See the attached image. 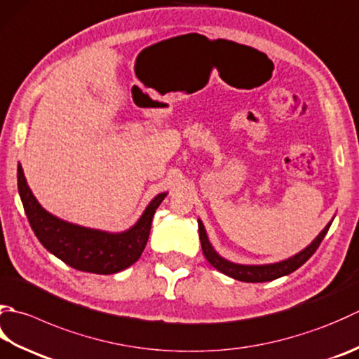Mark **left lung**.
Returning <instances> with one entry per match:
<instances>
[{
	"label": "left lung",
	"instance_id": "left-lung-1",
	"mask_svg": "<svg viewBox=\"0 0 359 359\" xmlns=\"http://www.w3.org/2000/svg\"><path fill=\"white\" fill-rule=\"evenodd\" d=\"M199 224V238H201V245H202V252L205 255L207 262L213 266L215 269H217L226 276L240 280V282H248V283H259V282H271V280L280 278L283 276H287V273L294 272L299 269L302 264L310 259V257L314 254L320 245L324 236L327 235V231L332 226V222L327 224V227L320 231L318 238L305 248L302 252H299L297 255H294L287 259H283L280 263H273V264H262V266H248V264H236L227 262L222 257L216 254V250L212 248V244L208 241V236L205 233V229H203V224L198 221Z\"/></svg>",
	"mask_w": 359,
	"mask_h": 359
}]
</instances>
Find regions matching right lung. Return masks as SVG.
Masks as SVG:
<instances>
[{
    "mask_svg": "<svg viewBox=\"0 0 359 359\" xmlns=\"http://www.w3.org/2000/svg\"><path fill=\"white\" fill-rule=\"evenodd\" d=\"M18 193L35 236L46 250L72 268L109 276L129 268L142 257L149 238L152 217L166 193L156 196L135 226L121 233H109L62 221L41 208L26 184L18 165Z\"/></svg>",
    "mask_w": 359,
    "mask_h": 359,
    "instance_id": "add662e5",
    "label": "right lung"
}]
</instances>
